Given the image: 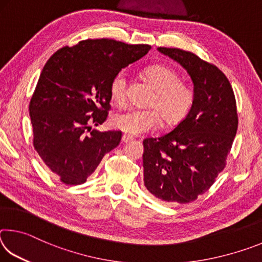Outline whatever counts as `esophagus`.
<instances>
[{"label":"esophagus","instance_id":"34e87169","mask_svg":"<svg viewBox=\"0 0 262 262\" xmlns=\"http://www.w3.org/2000/svg\"><path fill=\"white\" fill-rule=\"evenodd\" d=\"M132 140H133V137L129 136V135H123L122 139H121L122 143H128V142H130Z\"/></svg>","mask_w":262,"mask_h":262}]
</instances>
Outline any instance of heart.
I'll list each match as a JSON object with an SVG mask.
<instances>
[{
    "instance_id": "heart-1",
    "label": "heart",
    "mask_w": 262,
    "mask_h": 262,
    "mask_svg": "<svg viewBox=\"0 0 262 262\" xmlns=\"http://www.w3.org/2000/svg\"><path fill=\"white\" fill-rule=\"evenodd\" d=\"M143 77L154 89L148 110H127L113 115L112 126L128 135H141L154 129L162 121L165 127H173L187 117L195 101L194 89L180 81L174 69L164 64H154L143 70ZM127 78L118 73L110 84V96L114 104L126 103Z\"/></svg>"
}]
</instances>
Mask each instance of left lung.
Wrapping results in <instances>:
<instances>
[{"instance_id": "8db88e82", "label": "left lung", "mask_w": 262, "mask_h": 262, "mask_svg": "<svg viewBox=\"0 0 262 262\" xmlns=\"http://www.w3.org/2000/svg\"><path fill=\"white\" fill-rule=\"evenodd\" d=\"M158 51L187 70L195 101L174 129L143 140L144 186L164 202L189 203L211 187L227 165L238 128L236 98L215 64L179 48Z\"/></svg>"}]
</instances>
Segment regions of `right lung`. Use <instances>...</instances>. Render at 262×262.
Returning <instances> with one entry per match:
<instances>
[{"label":"right lung","instance_id":"right-lung-1","mask_svg":"<svg viewBox=\"0 0 262 262\" xmlns=\"http://www.w3.org/2000/svg\"><path fill=\"white\" fill-rule=\"evenodd\" d=\"M150 48L86 39L60 48L46 62L29 111L33 147L61 183L84 184L105 155L120 143V130L98 132L91 125L107 119L112 78Z\"/></svg>","mask_w":262,"mask_h":262}]
</instances>
